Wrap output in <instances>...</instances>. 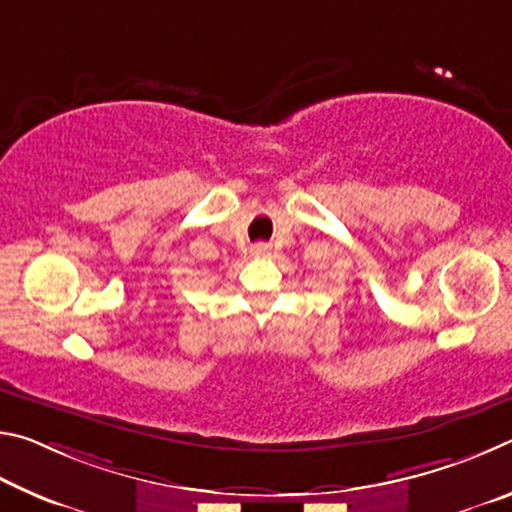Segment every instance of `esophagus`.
<instances>
[{
  "label": "esophagus",
  "mask_w": 512,
  "mask_h": 512,
  "mask_svg": "<svg viewBox=\"0 0 512 512\" xmlns=\"http://www.w3.org/2000/svg\"><path fill=\"white\" fill-rule=\"evenodd\" d=\"M250 253H253L255 257H266V255H271V246H268V244H255L253 248H250Z\"/></svg>",
  "instance_id": "esophagus-1"
}]
</instances>
